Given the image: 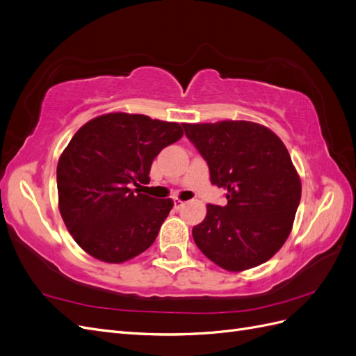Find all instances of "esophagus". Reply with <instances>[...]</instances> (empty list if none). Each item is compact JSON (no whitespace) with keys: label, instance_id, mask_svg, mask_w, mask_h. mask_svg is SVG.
<instances>
[{"label":"esophagus","instance_id":"obj_1","mask_svg":"<svg viewBox=\"0 0 356 356\" xmlns=\"http://www.w3.org/2000/svg\"><path fill=\"white\" fill-rule=\"evenodd\" d=\"M182 207H184V202H182V200H179V199H175L174 200V208L178 211V209H181Z\"/></svg>","mask_w":356,"mask_h":356}]
</instances>
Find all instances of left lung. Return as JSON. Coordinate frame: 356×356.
Wrapping results in <instances>:
<instances>
[{
	"label": "left lung",
	"mask_w": 356,
	"mask_h": 356,
	"mask_svg": "<svg viewBox=\"0 0 356 356\" xmlns=\"http://www.w3.org/2000/svg\"><path fill=\"white\" fill-rule=\"evenodd\" d=\"M207 160L211 182L227 190V204H208L193 239L211 261L230 272L260 266L289 236L301 182L284 143L251 122L182 124Z\"/></svg>",
	"instance_id": "1"
}]
</instances>
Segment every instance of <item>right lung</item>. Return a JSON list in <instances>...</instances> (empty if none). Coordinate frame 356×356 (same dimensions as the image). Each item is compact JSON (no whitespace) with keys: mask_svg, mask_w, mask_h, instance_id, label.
I'll use <instances>...</instances> for the list:
<instances>
[{"mask_svg":"<svg viewBox=\"0 0 356 356\" xmlns=\"http://www.w3.org/2000/svg\"><path fill=\"white\" fill-rule=\"evenodd\" d=\"M182 134L178 123L113 113L72 136L56 170L59 211L86 252L123 263L153 245L174 203L139 188L149 182L156 156Z\"/></svg>","mask_w":356,"mask_h":356,"instance_id":"add662e5","label":"right lung"}]
</instances>
